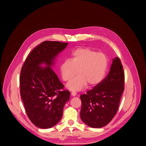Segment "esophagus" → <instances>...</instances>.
Wrapping results in <instances>:
<instances>
[{
  "instance_id": "1",
  "label": "esophagus",
  "mask_w": 146,
  "mask_h": 146,
  "mask_svg": "<svg viewBox=\"0 0 146 146\" xmlns=\"http://www.w3.org/2000/svg\"><path fill=\"white\" fill-rule=\"evenodd\" d=\"M71 95H72V96H75L76 95V92H71Z\"/></svg>"
}]
</instances>
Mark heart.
<instances>
[{"label":"heart","mask_w":146,"mask_h":146,"mask_svg":"<svg viewBox=\"0 0 146 146\" xmlns=\"http://www.w3.org/2000/svg\"><path fill=\"white\" fill-rule=\"evenodd\" d=\"M108 58L101 52L89 48H80L72 54V59H67L60 65L62 77L65 81L70 80L67 87L73 91H80L88 83L90 86L99 84L105 76Z\"/></svg>","instance_id":"1"}]
</instances>
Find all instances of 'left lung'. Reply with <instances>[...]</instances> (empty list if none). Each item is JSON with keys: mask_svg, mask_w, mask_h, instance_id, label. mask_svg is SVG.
Returning a JSON list of instances; mask_svg holds the SVG:
<instances>
[{"mask_svg": "<svg viewBox=\"0 0 146 146\" xmlns=\"http://www.w3.org/2000/svg\"><path fill=\"white\" fill-rule=\"evenodd\" d=\"M125 75L121 60L113 59L108 76L87 94L80 96V117L92 128H102L116 114L124 91Z\"/></svg>", "mask_w": 146, "mask_h": 146, "instance_id": "1", "label": "left lung"}]
</instances>
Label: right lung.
I'll list each match as a JSON object with an SVG mask.
<instances>
[{
    "label": "right lung",
    "mask_w": 146,
    "mask_h": 146,
    "mask_svg": "<svg viewBox=\"0 0 146 146\" xmlns=\"http://www.w3.org/2000/svg\"><path fill=\"white\" fill-rule=\"evenodd\" d=\"M68 43L44 41L29 54L21 70L20 95L27 114L36 127L48 129L60 120L70 92L51 67L57 55ZM45 63L48 66L39 65Z\"/></svg>",
    "instance_id": "obj_1"
}]
</instances>
